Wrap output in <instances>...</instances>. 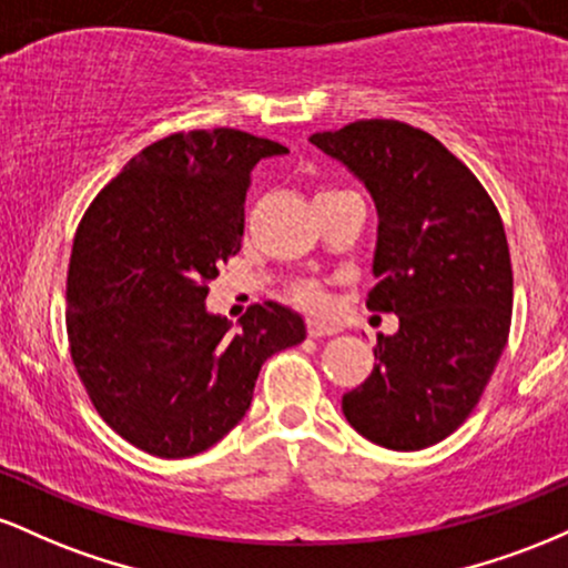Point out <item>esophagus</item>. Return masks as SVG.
Masks as SVG:
<instances>
[{
	"label": "esophagus",
	"mask_w": 568,
	"mask_h": 568,
	"mask_svg": "<svg viewBox=\"0 0 568 568\" xmlns=\"http://www.w3.org/2000/svg\"><path fill=\"white\" fill-rule=\"evenodd\" d=\"M306 334L312 338H321V336H334L338 334L336 325H328V323H321V321H306Z\"/></svg>",
	"instance_id": "1"
}]
</instances>
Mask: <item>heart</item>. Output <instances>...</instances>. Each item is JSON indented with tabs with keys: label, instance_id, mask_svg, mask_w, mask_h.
Here are the masks:
<instances>
[{
	"label": "heart",
	"instance_id": "b5f03b06",
	"mask_svg": "<svg viewBox=\"0 0 568 568\" xmlns=\"http://www.w3.org/2000/svg\"><path fill=\"white\" fill-rule=\"evenodd\" d=\"M291 296L293 302L302 304L304 310L317 312L325 306V291L317 280H298V283L291 288Z\"/></svg>",
	"mask_w": 568,
	"mask_h": 568
}]
</instances>
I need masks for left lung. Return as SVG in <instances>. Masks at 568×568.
Segmentation results:
<instances>
[{"instance_id": "obj_1", "label": "left lung", "mask_w": 568, "mask_h": 568, "mask_svg": "<svg viewBox=\"0 0 568 568\" xmlns=\"http://www.w3.org/2000/svg\"><path fill=\"white\" fill-rule=\"evenodd\" d=\"M366 184L379 213L366 306L400 328L379 336L376 366L342 397L363 438L419 452L478 406L507 344L513 266L505 226L470 168L397 120H357L310 139Z\"/></svg>"}]
</instances>
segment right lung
Masks as SVG:
<instances>
[{
    "instance_id": "add662e5",
    "label": "right lung",
    "mask_w": 568,
    "mask_h": 568,
    "mask_svg": "<svg viewBox=\"0 0 568 568\" xmlns=\"http://www.w3.org/2000/svg\"><path fill=\"white\" fill-rule=\"evenodd\" d=\"M283 143L234 128L173 133L109 181L77 226L67 275L71 361L101 419L141 452L194 456L251 406L266 357L302 344L277 302L234 331L207 315V283L237 256L245 192Z\"/></svg>"
}]
</instances>
